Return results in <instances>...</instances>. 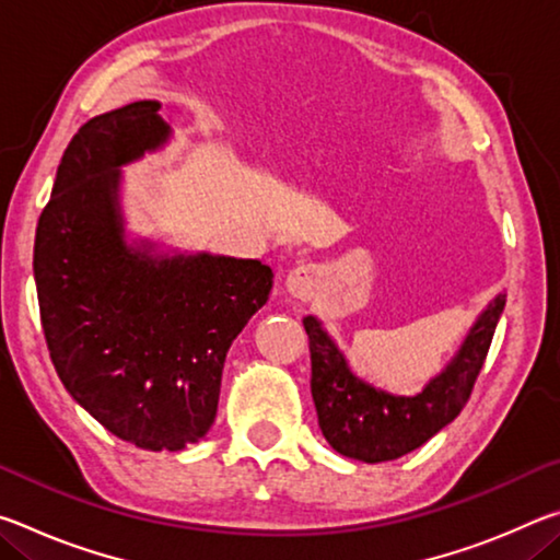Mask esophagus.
<instances>
[{
  "label": "esophagus",
  "instance_id": "esophagus-1",
  "mask_svg": "<svg viewBox=\"0 0 560 560\" xmlns=\"http://www.w3.org/2000/svg\"><path fill=\"white\" fill-rule=\"evenodd\" d=\"M316 281H318V269L314 267V264H301V267L293 269L287 277V289L291 296L306 301L314 296Z\"/></svg>",
  "mask_w": 560,
  "mask_h": 560
}]
</instances>
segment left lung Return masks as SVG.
<instances>
[{"label": "left lung", "instance_id": "left-lung-1", "mask_svg": "<svg viewBox=\"0 0 560 560\" xmlns=\"http://www.w3.org/2000/svg\"><path fill=\"white\" fill-rule=\"evenodd\" d=\"M504 303L506 296L499 293L481 311L457 355L417 395H393L365 383L350 371L320 320L303 318L311 350V395L330 447L343 457L375 464L402 457L434 438L467 405Z\"/></svg>", "mask_w": 560, "mask_h": 560}]
</instances>
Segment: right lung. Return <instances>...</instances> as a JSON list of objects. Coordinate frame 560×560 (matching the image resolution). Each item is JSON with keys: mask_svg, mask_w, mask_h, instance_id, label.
I'll return each mask as SVG.
<instances>
[{"mask_svg": "<svg viewBox=\"0 0 560 560\" xmlns=\"http://www.w3.org/2000/svg\"><path fill=\"white\" fill-rule=\"evenodd\" d=\"M167 140L158 101L91 118L66 148L34 242L42 326L63 387L150 452H177L212 428L226 350L273 283L257 259L167 257L148 240L126 242L120 167Z\"/></svg>", "mask_w": 560, "mask_h": 560, "instance_id": "obj_1", "label": "right lung"}]
</instances>
